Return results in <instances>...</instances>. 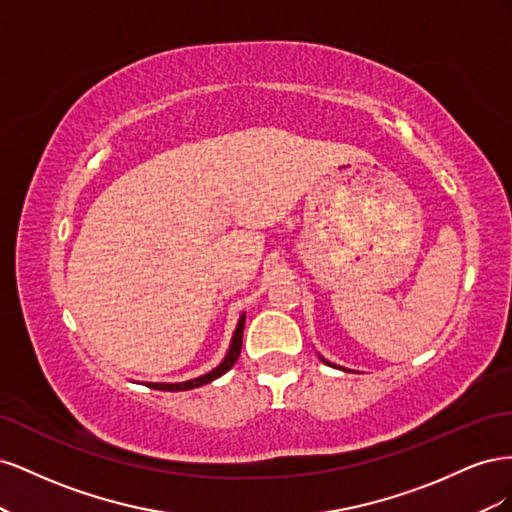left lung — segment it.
Listing matches in <instances>:
<instances>
[{
  "mask_svg": "<svg viewBox=\"0 0 512 512\" xmlns=\"http://www.w3.org/2000/svg\"><path fill=\"white\" fill-rule=\"evenodd\" d=\"M318 356H320V354H318ZM320 359H322V363H327V365H331V367H337V369H344V371H346V367H339V365H335V363H331V361L324 359V356H320Z\"/></svg>",
  "mask_w": 512,
  "mask_h": 512,
  "instance_id": "left-lung-1",
  "label": "left lung"
}]
</instances>
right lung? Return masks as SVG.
I'll use <instances>...</instances> for the list:
<instances>
[{
    "label": "right lung",
    "mask_w": 512,
    "mask_h": 512,
    "mask_svg": "<svg viewBox=\"0 0 512 512\" xmlns=\"http://www.w3.org/2000/svg\"><path fill=\"white\" fill-rule=\"evenodd\" d=\"M243 327H245V314L239 316L237 329H235V333H232L230 346L226 350V356L222 359V363L215 367V369L207 371V374L198 376V378H192V380H185V382H145V386H149V389H156V391H190V389H196V386H203V384L213 382L215 378H220L239 359L241 344H243Z\"/></svg>",
    "instance_id": "add662e5"
}]
</instances>
